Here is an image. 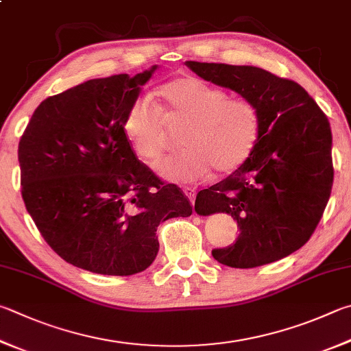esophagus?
<instances>
[{"label":"esophagus","instance_id":"obj_1","mask_svg":"<svg viewBox=\"0 0 351 351\" xmlns=\"http://www.w3.org/2000/svg\"><path fill=\"white\" fill-rule=\"evenodd\" d=\"M184 193H186V196L190 199V202H195V197H196V192L192 189V187H184Z\"/></svg>","mask_w":351,"mask_h":351}]
</instances>
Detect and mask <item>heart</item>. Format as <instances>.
I'll return each instance as SVG.
<instances>
[{"label":"heart","mask_w":351,"mask_h":351,"mask_svg":"<svg viewBox=\"0 0 351 351\" xmlns=\"http://www.w3.org/2000/svg\"><path fill=\"white\" fill-rule=\"evenodd\" d=\"M156 93L169 118L187 121L182 135L186 150L155 165L162 180L195 182L212 169L228 175L253 154L261 132V109L253 99L230 98L222 88L190 75L165 82ZM162 110L139 95L124 112L123 130L145 161H156L167 145Z\"/></svg>","instance_id":"b5f03b06"}]
</instances>
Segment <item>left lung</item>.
Here are the masks:
<instances>
[{
  "instance_id": "1",
  "label": "left lung",
  "mask_w": 351,
  "mask_h": 351,
  "mask_svg": "<svg viewBox=\"0 0 351 351\" xmlns=\"http://www.w3.org/2000/svg\"><path fill=\"white\" fill-rule=\"evenodd\" d=\"M186 64L202 80L232 88L261 109L259 139L250 158L196 196L197 213L226 212L239 227L238 241L213 248V258L234 269H253L289 256L313 234L331 193L328 118L298 82L264 69Z\"/></svg>"
}]
</instances>
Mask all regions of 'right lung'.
Segmentation results:
<instances>
[{
  "label": "right lung",
  "instance_id": "1",
  "mask_svg": "<svg viewBox=\"0 0 351 351\" xmlns=\"http://www.w3.org/2000/svg\"><path fill=\"white\" fill-rule=\"evenodd\" d=\"M156 66L82 82L44 99L18 145L21 195L44 241L66 263L99 275L147 269L159 222L192 204L138 159L123 117Z\"/></svg>",
  "mask_w": 351,
  "mask_h": 351
}]
</instances>
